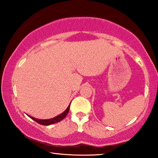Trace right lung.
<instances>
[{"mask_svg":"<svg viewBox=\"0 0 158 158\" xmlns=\"http://www.w3.org/2000/svg\"><path fill=\"white\" fill-rule=\"evenodd\" d=\"M70 105H69V106L67 108V109L63 112V113L60 114L59 116H56V117H55V118H50V119H44V120L37 119V118L31 117V116H29L31 118H32V119H33L34 121H35L36 122H37L38 124H42V125H44V126H47V125H50V124H55V123L59 122H60V121H62L67 116V114H68L69 110H70Z\"/></svg>","mask_w":158,"mask_h":158,"instance_id":"add662e5","label":"right lung"}]
</instances>
